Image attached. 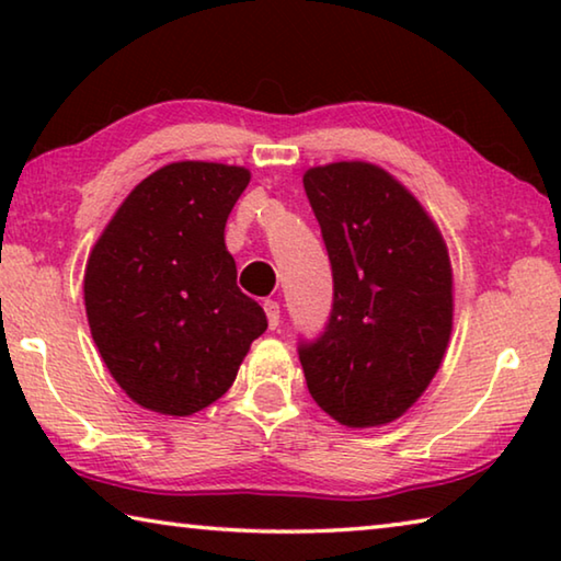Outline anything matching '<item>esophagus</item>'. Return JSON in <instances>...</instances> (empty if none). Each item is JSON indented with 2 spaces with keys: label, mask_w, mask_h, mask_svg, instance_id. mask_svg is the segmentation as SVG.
<instances>
[{
  "label": "esophagus",
  "mask_w": 561,
  "mask_h": 561,
  "mask_svg": "<svg viewBox=\"0 0 561 561\" xmlns=\"http://www.w3.org/2000/svg\"><path fill=\"white\" fill-rule=\"evenodd\" d=\"M264 314H267L270 321V329H277L279 327V319H282V311H279V304L274 299L264 301Z\"/></svg>",
  "instance_id": "esophagus-1"
}]
</instances>
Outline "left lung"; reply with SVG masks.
<instances>
[{
    "label": "left lung",
    "instance_id": "1",
    "mask_svg": "<svg viewBox=\"0 0 561 561\" xmlns=\"http://www.w3.org/2000/svg\"><path fill=\"white\" fill-rule=\"evenodd\" d=\"M334 301L299 339L307 388L351 428L396 421L428 388L453 329V274L438 227L386 170L331 163L304 175Z\"/></svg>",
    "mask_w": 561,
    "mask_h": 561
}]
</instances>
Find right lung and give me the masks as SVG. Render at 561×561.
Segmentation results:
<instances>
[{
  "instance_id": "right-lung-1",
  "label": "right lung",
  "mask_w": 561,
  "mask_h": 561,
  "mask_svg": "<svg viewBox=\"0 0 561 561\" xmlns=\"http://www.w3.org/2000/svg\"><path fill=\"white\" fill-rule=\"evenodd\" d=\"M247 183L244 168L170 163L133 190L93 247L83 277L91 336L118 386L150 411L215 403L267 329L225 247Z\"/></svg>"
}]
</instances>
